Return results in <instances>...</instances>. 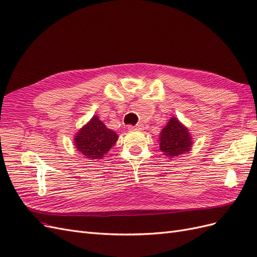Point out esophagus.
<instances>
[{
	"label": "esophagus",
	"instance_id": "34e87169",
	"mask_svg": "<svg viewBox=\"0 0 257 257\" xmlns=\"http://www.w3.org/2000/svg\"><path fill=\"white\" fill-rule=\"evenodd\" d=\"M128 130H131V131H141V130H143V124H137V125H135V126L128 125Z\"/></svg>",
	"mask_w": 257,
	"mask_h": 257
}]
</instances>
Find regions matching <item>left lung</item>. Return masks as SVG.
<instances>
[{"mask_svg": "<svg viewBox=\"0 0 257 257\" xmlns=\"http://www.w3.org/2000/svg\"><path fill=\"white\" fill-rule=\"evenodd\" d=\"M191 147L192 141L188 128L184 127L177 118L170 119L161 132L160 149L162 152L168 157H178L190 151Z\"/></svg>", "mask_w": 257, "mask_h": 257, "instance_id": "8db88e82", "label": "left lung"}]
</instances>
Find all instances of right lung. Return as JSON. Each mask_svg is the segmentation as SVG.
Returning a JSON list of instances; mask_svg holds the SVG:
<instances>
[{"mask_svg": "<svg viewBox=\"0 0 257 257\" xmlns=\"http://www.w3.org/2000/svg\"><path fill=\"white\" fill-rule=\"evenodd\" d=\"M118 141V135L107 128L96 115L77 133L76 148L87 159L100 160Z\"/></svg>", "mask_w": 257, "mask_h": 257, "instance_id": "1", "label": "right lung"}]
</instances>
